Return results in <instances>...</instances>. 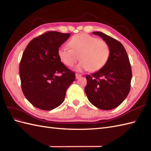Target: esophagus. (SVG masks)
<instances>
[{
  "instance_id": "esophagus-1",
  "label": "esophagus",
  "mask_w": 151,
  "mask_h": 151,
  "mask_svg": "<svg viewBox=\"0 0 151 151\" xmlns=\"http://www.w3.org/2000/svg\"><path fill=\"white\" fill-rule=\"evenodd\" d=\"M81 76H82V75L81 74H76V79H79V78H80V77H81Z\"/></svg>"
}]
</instances>
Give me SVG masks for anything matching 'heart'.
<instances>
[{
    "mask_svg": "<svg viewBox=\"0 0 151 151\" xmlns=\"http://www.w3.org/2000/svg\"><path fill=\"white\" fill-rule=\"evenodd\" d=\"M68 46L70 48L67 46L59 48L58 56L62 63L69 67L74 65L80 58L81 61L75 67L77 71L100 70L106 63L110 54L106 41L88 34L74 36L68 42Z\"/></svg>",
    "mask_w": 151,
    "mask_h": 151,
    "instance_id": "1",
    "label": "heart"
}]
</instances>
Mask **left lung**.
Instances as JSON below:
<instances>
[{
  "instance_id": "1",
  "label": "left lung",
  "mask_w": 151,
  "mask_h": 151,
  "mask_svg": "<svg viewBox=\"0 0 151 151\" xmlns=\"http://www.w3.org/2000/svg\"><path fill=\"white\" fill-rule=\"evenodd\" d=\"M108 43L110 54L99 70L86 76L85 93L96 108L109 110L118 107L129 93L132 77L129 57L123 45L102 32H93Z\"/></svg>"
}]
</instances>
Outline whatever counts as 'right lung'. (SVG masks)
Wrapping results in <instances>:
<instances>
[{
	"label": "right lung",
	"mask_w": 151,
	"mask_h": 151,
	"mask_svg": "<svg viewBox=\"0 0 151 151\" xmlns=\"http://www.w3.org/2000/svg\"><path fill=\"white\" fill-rule=\"evenodd\" d=\"M70 36L48 31L32 40L24 50L19 64L21 88L26 98L36 108L52 110L60 106L76 79L75 73L58 56V48Z\"/></svg>",
	"instance_id": "1"
}]
</instances>
